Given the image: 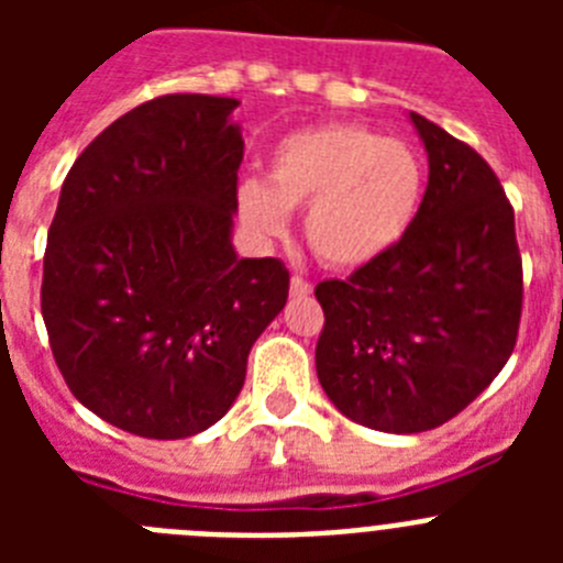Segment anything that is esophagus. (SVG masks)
<instances>
[{
    "instance_id": "esophagus-1",
    "label": "esophagus",
    "mask_w": 563,
    "mask_h": 563,
    "mask_svg": "<svg viewBox=\"0 0 563 563\" xmlns=\"http://www.w3.org/2000/svg\"><path fill=\"white\" fill-rule=\"evenodd\" d=\"M312 290V285L310 282H307L305 276H292L290 278V292L292 296H307V292Z\"/></svg>"
}]
</instances>
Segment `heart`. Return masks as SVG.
Returning <instances> with one entry per match:
<instances>
[{
  "instance_id": "heart-1",
  "label": "heart",
  "mask_w": 563,
  "mask_h": 563,
  "mask_svg": "<svg viewBox=\"0 0 563 563\" xmlns=\"http://www.w3.org/2000/svg\"><path fill=\"white\" fill-rule=\"evenodd\" d=\"M426 191L420 154L357 123L287 134L271 154L267 183L239 186V217L258 236H278L287 211L305 208V233L324 265L361 267L409 233Z\"/></svg>"
}]
</instances>
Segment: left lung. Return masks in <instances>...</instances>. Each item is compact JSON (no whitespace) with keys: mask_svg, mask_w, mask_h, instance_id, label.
Segmentation results:
<instances>
[{"mask_svg":"<svg viewBox=\"0 0 563 563\" xmlns=\"http://www.w3.org/2000/svg\"><path fill=\"white\" fill-rule=\"evenodd\" d=\"M429 186L409 233L346 278L316 287L318 380L366 429L420 434L490 386L519 338L514 206L476 148L411 112Z\"/></svg>","mask_w":563,"mask_h":563,"instance_id":"obj_1","label":"left lung"}]
</instances>
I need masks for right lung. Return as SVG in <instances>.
Here are the masks:
<instances>
[{
	"label": "right lung",
	"mask_w": 563,
	"mask_h": 563,
	"mask_svg": "<svg viewBox=\"0 0 563 563\" xmlns=\"http://www.w3.org/2000/svg\"><path fill=\"white\" fill-rule=\"evenodd\" d=\"M233 98L161 96L69 168L47 231L42 316L69 391L129 434L180 440L236 400L290 292L282 258L231 247L245 141Z\"/></svg>",
	"instance_id": "1"
}]
</instances>
